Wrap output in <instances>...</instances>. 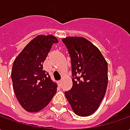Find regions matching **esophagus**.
Wrapping results in <instances>:
<instances>
[{
	"mask_svg": "<svg viewBox=\"0 0 130 130\" xmlns=\"http://www.w3.org/2000/svg\"><path fill=\"white\" fill-rule=\"evenodd\" d=\"M61 84H62V80H59L58 82V84L59 85V86H61Z\"/></svg>",
	"mask_w": 130,
	"mask_h": 130,
	"instance_id": "esophagus-1",
	"label": "esophagus"
}]
</instances>
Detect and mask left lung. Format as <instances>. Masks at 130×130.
Masks as SVG:
<instances>
[{"label":"left lung","instance_id":"1","mask_svg":"<svg viewBox=\"0 0 130 130\" xmlns=\"http://www.w3.org/2000/svg\"><path fill=\"white\" fill-rule=\"evenodd\" d=\"M62 41L70 56L73 84L65 95L76 115L88 116L99 108L105 95L107 62L100 51L84 37H67Z\"/></svg>","mask_w":130,"mask_h":130}]
</instances>
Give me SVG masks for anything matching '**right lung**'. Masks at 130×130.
I'll return each mask as SVG.
<instances>
[{"mask_svg":"<svg viewBox=\"0 0 130 130\" xmlns=\"http://www.w3.org/2000/svg\"><path fill=\"white\" fill-rule=\"evenodd\" d=\"M58 42L51 35H38L24 47L13 63L11 76L14 91L27 111L42 110L56 93L57 84L43 70V62L53 44Z\"/></svg>","mask_w":130,"mask_h":130,"instance_id":"add662e5","label":"right lung"}]
</instances>
